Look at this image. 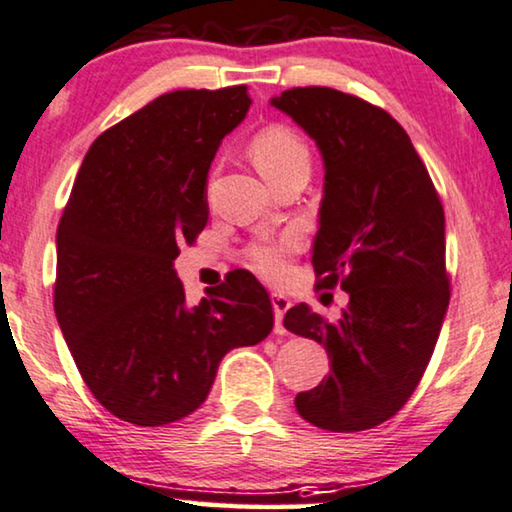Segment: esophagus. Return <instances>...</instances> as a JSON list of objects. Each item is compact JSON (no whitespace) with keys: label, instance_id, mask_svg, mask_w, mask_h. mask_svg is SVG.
<instances>
[{"label":"esophagus","instance_id":"esophagus-1","mask_svg":"<svg viewBox=\"0 0 512 512\" xmlns=\"http://www.w3.org/2000/svg\"><path fill=\"white\" fill-rule=\"evenodd\" d=\"M288 307H291V300H288L284 293H272L274 325H277V330H284V325H281V321H284V314L288 311Z\"/></svg>","mask_w":512,"mask_h":512}]
</instances>
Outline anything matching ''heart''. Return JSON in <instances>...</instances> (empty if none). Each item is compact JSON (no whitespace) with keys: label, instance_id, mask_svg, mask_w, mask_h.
<instances>
[{"label":"heart","instance_id":"heart-1","mask_svg":"<svg viewBox=\"0 0 512 512\" xmlns=\"http://www.w3.org/2000/svg\"><path fill=\"white\" fill-rule=\"evenodd\" d=\"M249 154L256 168L270 184L293 170H309V147L295 129L286 124H270L251 138ZM298 249L295 238L258 242L249 249V261L268 279H281L288 272V256Z\"/></svg>","mask_w":512,"mask_h":512}]
</instances>
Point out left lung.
Instances as JSON below:
<instances>
[{
    "label": "left lung",
    "instance_id": "left-lung-1",
    "mask_svg": "<svg viewBox=\"0 0 512 512\" xmlns=\"http://www.w3.org/2000/svg\"><path fill=\"white\" fill-rule=\"evenodd\" d=\"M316 140L325 166L311 263L321 288L342 286L335 323L305 302L286 330L316 339L330 374L295 397L311 425L362 432L409 402L450 302L446 217L432 177L397 120L332 87H293L270 101Z\"/></svg>",
    "mask_w": 512,
    "mask_h": 512
}]
</instances>
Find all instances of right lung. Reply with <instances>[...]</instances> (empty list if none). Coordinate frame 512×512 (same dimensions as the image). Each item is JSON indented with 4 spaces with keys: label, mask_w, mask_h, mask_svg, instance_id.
<instances>
[{
    "label": "right lung",
    "mask_w": 512,
    "mask_h": 512,
    "mask_svg": "<svg viewBox=\"0 0 512 512\" xmlns=\"http://www.w3.org/2000/svg\"><path fill=\"white\" fill-rule=\"evenodd\" d=\"M247 85L161 94L85 154L57 228L55 314L87 388L140 427L205 402L231 348L270 335L272 302L235 272L196 307L173 261L207 224V173L244 120Z\"/></svg>",
    "instance_id": "obj_1"
}]
</instances>
